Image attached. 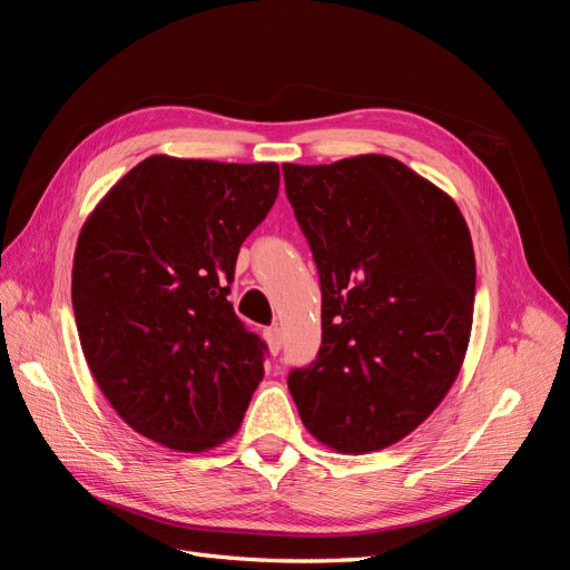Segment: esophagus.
Instances as JSON below:
<instances>
[{
	"label": "esophagus",
	"mask_w": 570,
	"mask_h": 570,
	"mask_svg": "<svg viewBox=\"0 0 570 570\" xmlns=\"http://www.w3.org/2000/svg\"><path fill=\"white\" fill-rule=\"evenodd\" d=\"M264 335H266L271 354H278V352L283 350V333H281V327H268V331H266Z\"/></svg>",
	"instance_id": "obj_1"
}]
</instances>
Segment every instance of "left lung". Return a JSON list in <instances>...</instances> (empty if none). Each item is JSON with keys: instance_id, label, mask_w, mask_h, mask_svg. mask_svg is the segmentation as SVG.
<instances>
[{"instance_id": "obj_1", "label": "left lung", "mask_w": 570, "mask_h": 570, "mask_svg": "<svg viewBox=\"0 0 570 570\" xmlns=\"http://www.w3.org/2000/svg\"><path fill=\"white\" fill-rule=\"evenodd\" d=\"M321 275L318 358L287 387L302 423L340 454L413 433L469 350L475 254L456 202L385 154L283 164Z\"/></svg>"}]
</instances>
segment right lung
<instances>
[{"label":"right lung","instance_id":"1","mask_svg":"<svg viewBox=\"0 0 570 570\" xmlns=\"http://www.w3.org/2000/svg\"><path fill=\"white\" fill-rule=\"evenodd\" d=\"M278 185V164L154 154L82 223L71 295L85 361L118 416L168 450L230 440L262 383L264 342L228 292Z\"/></svg>","mask_w":570,"mask_h":570}]
</instances>
